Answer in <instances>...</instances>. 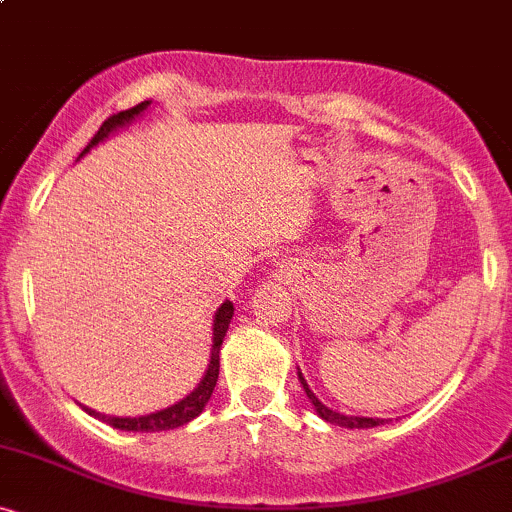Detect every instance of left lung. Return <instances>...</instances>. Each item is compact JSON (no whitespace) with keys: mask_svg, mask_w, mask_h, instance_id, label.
Returning <instances> with one entry per match:
<instances>
[{"mask_svg":"<svg viewBox=\"0 0 512 512\" xmlns=\"http://www.w3.org/2000/svg\"><path fill=\"white\" fill-rule=\"evenodd\" d=\"M298 380H301L305 395H308L310 402H313L317 414H320L325 421H330V424L344 426V428H375V426L385 424V419H368V416H346V414H339V411H332L330 407H325V404H322L320 399L315 397V392L310 390L308 383H305L301 370H298Z\"/></svg>","mask_w":512,"mask_h":512,"instance_id":"1","label":"left lung"}]
</instances>
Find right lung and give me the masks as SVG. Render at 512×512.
<instances>
[{
  "mask_svg": "<svg viewBox=\"0 0 512 512\" xmlns=\"http://www.w3.org/2000/svg\"><path fill=\"white\" fill-rule=\"evenodd\" d=\"M149 105H151L149 101H144V103L134 105V108L122 110V113L108 117V120L101 125V129L93 134V139L88 142L86 149L81 151V156L88 154V151H91L98 142H103L105 137H110L117 127L129 125V122H132L134 117L142 115ZM231 317H233V303L226 301L214 315V344H211V358H209L207 373H204V378L199 380V385L195 387V390H192L185 399H180L178 404H170L168 409L154 411V414H144V416H108V414H101V411H93L86 407L84 409L91 416H96V419L105 421V424H110L113 428H120V431L156 433V431H170V428L190 424V421L195 419V416L202 414V409L207 407L211 392H214V387H216V380H219V351H221L223 337H226L228 325H231Z\"/></svg>",
  "mask_w": 512,
  "mask_h": 512,
  "instance_id": "right-lung-1",
  "label": "right lung"
}]
</instances>
